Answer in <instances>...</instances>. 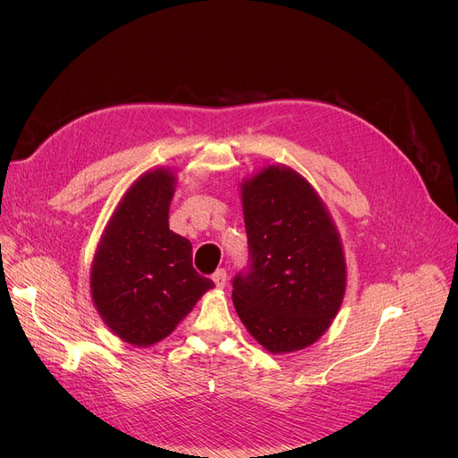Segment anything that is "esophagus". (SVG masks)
<instances>
[{
	"instance_id": "esophagus-1",
	"label": "esophagus",
	"mask_w": 458,
	"mask_h": 458,
	"mask_svg": "<svg viewBox=\"0 0 458 458\" xmlns=\"http://www.w3.org/2000/svg\"><path fill=\"white\" fill-rule=\"evenodd\" d=\"M211 278H213L215 285L221 287V290H223V287H226V284H228V275H226L225 269H216Z\"/></svg>"
}]
</instances>
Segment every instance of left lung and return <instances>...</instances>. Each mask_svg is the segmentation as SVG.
<instances>
[{"label":"left lung","mask_w":458,"mask_h":458,"mask_svg":"<svg viewBox=\"0 0 458 458\" xmlns=\"http://www.w3.org/2000/svg\"><path fill=\"white\" fill-rule=\"evenodd\" d=\"M249 269L237 273L239 319L269 352L318 342L338 314L347 269L338 230L301 174L269 165L242 183Z\"/></svg>","instance_id":"left-lung-1"}]
</instances>
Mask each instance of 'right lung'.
I'll use <instances>...</instances> for the list:
<instances>
[{"mask_svg": "<svg viewBox=\"0 0 458 458\" xmlns=\"http://www.w3.org/2000/svg\"><path fill=\"white\" fill-rule=\"evenodd\" d=\"M176 176L142 174L116 206L90 269L92 301L120 340L148 347L171 334L213 282L192 267L189 239L168 230Z\"/></svg>", "mask_w": 458, "mask_h": 458, "instance_id": "1", "label": "right lung"}]
</instances>
